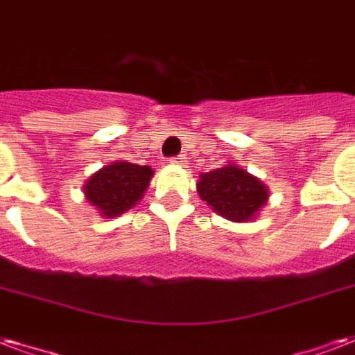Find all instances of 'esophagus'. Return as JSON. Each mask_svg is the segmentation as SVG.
I'll return each instance as SVG.
<instances>
[{
    "instance_id": "34e87169",
    "label": "esophagus",
    "mask_w": 355,
    "mask_h": 355,
    "mask_svg": "<svg viewBox=\"0 0 355 355\" xmlns=\"http://www.w3.org/2000/svg\"><path fill=\"white\" fill-rule=\"evenodd\" d=\"M170 163H174V164H185V163H187V157H185V155H175V157L170 159Z\"/></svg>"
}]
</instances>
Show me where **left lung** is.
I'll return each instance as SVG.
<instances>
[{"instance_id":"obj_1","label":"left lung","mask_w":355,"mask_h":355,"mask_svg":"<svg viewBox=\"0 0 355 355\" xmlns=\"http://www.w3.org/2000/svg\"><path fill=\"white\" fill-rule=\"evenodd\" d=\"M198 192L215 213L233 222H246L266 203L268 191L257 178L235 164L200 175Z\"/></svg>"}]
</instances>
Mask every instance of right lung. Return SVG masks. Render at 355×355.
<instances>
[{
    "mask_svg": "<svg viewBox=\"0 0 355 355\" xmlns=\"http://www.w3.org/2000/svg\"><path fill=\"white\" fill-rule=\"evenodd\" d=\"M153 170L133 163L107 164L85 185V194L101 216L112 218L131 209L144 196Z\"/></svg>",
    "mask_w": 355,
    "mask_h": 355,
    "instance_id": "add662e5",
    "label": "right lung"
}]
</instances>
